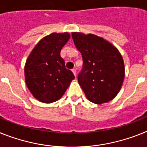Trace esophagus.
I'll use <instances>...</instances> for the list:
<instances>
[{"label": "esophagus", "instance_id": "1", "mask_svg": "<svg viewBox=\"0 0 147 147\" xmlns=\"http://www.w3.org/2000/svg\"><path fill=\"white\" fill-rule=\"evenodd\" d=\"M71 71H72V72H73V74L74 75H75V76H77V73H76V69H71Z\"/></svg>", "mask_w": 147, "mask_h": 147}]
</instances>
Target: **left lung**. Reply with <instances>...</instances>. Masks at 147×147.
I'll return each mask as SVG.
<instances>
[{"mask_svg": "<svg viewBox=\"0 0 147 147\" xmlns=\"http://www.w3.org/2000/svg\"><path fill=\"white\" fill-rule=\"evenodd\" d=\"M71 37L81 53L83 66L78 81L87 99L102 104L113 99L123 84L125 69L119 51L93 34L72 33Z\"/></svg>", "mask_w": 147, "mask_h": 147, "instance_id": "1", "label": "left lung"}]
</instances>
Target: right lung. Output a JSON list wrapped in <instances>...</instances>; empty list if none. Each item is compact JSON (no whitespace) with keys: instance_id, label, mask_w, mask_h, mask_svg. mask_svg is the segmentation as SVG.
Here are the masks:
<instances>
[{"instance_id":"add662e5","label":"right lung","mask_w":147,"mask_h":147,"mask_svg":"<svg viewBox=\"0 0 147 147\" xmlns=\"http://www.w3.org/2000/svg\"><path fill=\"white\" fill-rule=\"evenodd\" d=\"M69 38L68 33L46 36L36 44L26 61V84L40 102L51 103L58 100L75 78L60 57V51Z\"/></svg>"}]
</instances>
